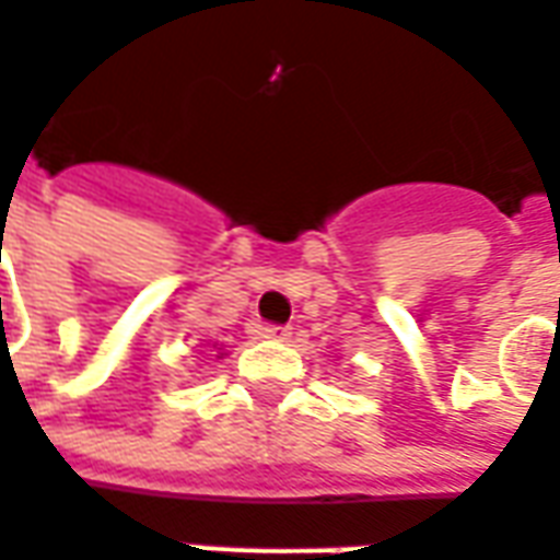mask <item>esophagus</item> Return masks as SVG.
<instances>
[{
  "instance_id": "esophagus-1",
  "label": "esophagus",
  "mask_w": 560,
  "mask_h": 560,
  "mask_svg": "<svg viewBox=\"0 0 560 560\" xmlns=\"http://www.w3.org/2000/svg\"><path fill=\"white\" fill-rule=\"evenodd\" d=\"M259 337H262V340L285 342L289 337H292V328H280V325H259Z\"/></svg>"
}]
</instances>
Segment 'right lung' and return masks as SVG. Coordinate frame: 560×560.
Returning a JSON list of instances; mask_svg holds the SVG:
<instances>
[{"instance_id":"obj_1","label":"right lung","mask_w":560,"mask_h":560,"mask_svg":"<svg viewBox=\"0 0 560 560\" xmlns=\"http://www.w3.org/2000/svg\"><path fill=\"white\" fill-rule=\"evenodd\" d=\"M218 358H223V352H220V354H218Z\"/></svg>"}]
</instances>
